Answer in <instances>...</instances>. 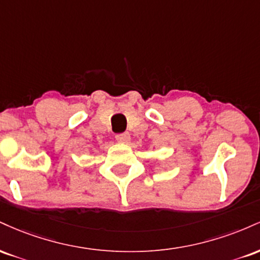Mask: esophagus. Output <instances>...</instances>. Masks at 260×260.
Instances as JSON below:
<instances>
[{"label":"esophagus","mask_w":260,"mask_h":260,"mask_svg":"<svg viewBox=\"0 0 260 260\" xmlns=\"http://www.w3.org/2000/svg\"><path fill=\"white\" fill-rule=\"evenodd\" d=\"M116 140H117L118 143H123V144H127V143H129L131 136L128 133L117 134V136H116Z\"/></svg>","instance_id":"34e87169"}]
</instances>
